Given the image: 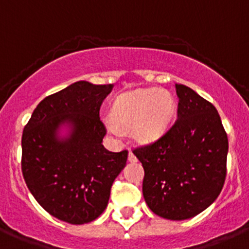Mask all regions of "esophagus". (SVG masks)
I'll use <instances>...</instances> for the list:
<instances>
[{
  "instance_id": "34e87169",
  "label": "esophagus",
  "mask_w": 249,
  "mask_h": 249,
  "mask_svg": "<svg viewBox=\"0 0 249 249\" xmlns=\"http://www.w3.org/2000/svg\"><path fill=\"white\" fill-rule=\"evenodd\" d=\"M127 160H129V162H135L136 161V156L131 152V151H129V157H127Z\"/></svg>"
}]
</instances>
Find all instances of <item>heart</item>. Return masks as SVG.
<instances>
[{
  "mask_svg": "<svg viewBox=\"0 0 249 249\" xmlns=\"http://www.w3.org/2000/svg\"><path fill=\"white\" fill-rule=\"evenodd\" d=\"M176 110L172 93L157 88H141L123 93L115 99L108 127L113 132L132 129V136L141 143L157 140L166 131Z\"/></svg>",
  "mask_w": 249,
  "mask_h": 249,
  "instance_id": "heart-1",
  "label": "heart"
}]
</instances>
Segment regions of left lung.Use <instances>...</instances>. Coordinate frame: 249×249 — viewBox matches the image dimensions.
<instances>
[{
	"mask_svg": "<svg viewBox=\"0 0 249 249\" xmlns=\"http://www.w3.org/2000/svg\"><path fill=\"white\" fill-rule=\"evenodd\" d=\"M177 120L159 140L132 148L142 163V194L163 219L194 217L211 205L226 179L229 140L215 107L176 85Z\"/></svg>",
	"mask_w": 249,
	"mask_h": 249,
	"instance_id": "1",
	"label": "left lung"
}]
</instances>
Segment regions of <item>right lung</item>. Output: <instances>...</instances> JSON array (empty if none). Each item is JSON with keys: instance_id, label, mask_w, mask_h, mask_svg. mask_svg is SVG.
I'll return each mask as SVG.
<instances>
[{"instance_id": "right-lung-1", "label": "right lung", "mask_w": 249, "mask_h": 249, "mask_svg": "<svg viewBox=\"0 0 249 249\" xmlns=\"http://www.w3.org/2000/svg\"><path fill=\"white\" fill-rule=\"evenodd\" d=\"M111 85L80 81L44 98L22 135V173L28 189L50 215L72 225L96 220L108 205L114 179L126 164L127 151L102 145L107 129L99 118ZM72 125L67 141L57 127Z\"/></svg>"}]
</instances>
